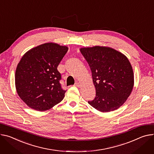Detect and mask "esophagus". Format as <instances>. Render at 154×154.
Listing matches in <instances>:
<instances>
[{"instance_id":"esophagus-1","label":"esophagus","mask_w":154,"mask_h":154,"mask_svg":"<svg viewBox=\"0 0 154 154\" xmlns=\"http://www.w3.org/2000/svg\"><path fill=\"white\" fill-rule=\"evenodd\" d=\"M75 85L76 87H80L81 83H80V82H77L75 83Z\"/></svg>"}]
</instances>
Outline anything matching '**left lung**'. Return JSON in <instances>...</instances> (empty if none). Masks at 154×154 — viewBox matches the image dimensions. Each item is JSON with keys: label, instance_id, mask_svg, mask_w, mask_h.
I'll use <instances>...</instances> for the list:
<instances>
[{"label": "left lung", "instance_id": "left-lung-1", "mask_svg": "<svg viewBox=\"0 0 154 154\" xmlns=\"http://www.w3.org/2000/svg\"><path fill=\"white\" fill-rule=\"evenodd\" d=\"M80 51L88 63L96 97L88 104L102 112L118 109L130 96L134 74L127 57L108 47H83Z\"/></svg>", "mask_w": 154, "mask_h": 154}]
</instances>
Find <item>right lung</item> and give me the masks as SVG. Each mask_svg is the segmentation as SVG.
<instances>
[{
	"mask_svg": "<svg viewBox=\"0 0 154 154\" xmlns=\"http://www.w3.org/2000/svg\"><path fill=\"white\" fill-rule=\"evenodd\" d=\"M68 50L66 46L49 42L27 51L15 72V87L20 98L30 108L45 111L64 97L57 67Z\"/></svg>",
	"mask_w": 154,
	"mask_h": 154,
	"instance_id": "right-lung-1",
	"label": "right lung"
}]
</instances>
